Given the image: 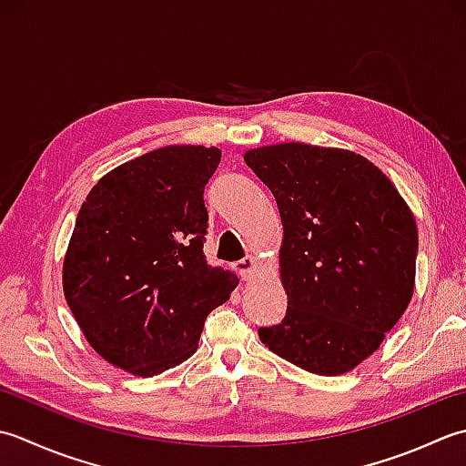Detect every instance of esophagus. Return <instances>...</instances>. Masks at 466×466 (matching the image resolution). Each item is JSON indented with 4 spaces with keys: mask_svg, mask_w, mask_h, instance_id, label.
Listing matches in <instances>:
<instances>
[{
    "mask_svg": "<svg viewBox=\"0 0 466 466\" xmlns=\"http://www.w3.org/2000/svg\"><path fill=\"white\" fill-rule=\"evenodd\" d=\"M235 268L239 269V273L243 275V278H245L247 281H249V279H253L255 269H258V259L251 258V255H247L245 259H241V261H237V263H235Z\"/></svg>",
    "mask_w": 466,
    "mask_h": 466,
    "instance_id": "34e87169",
    "label": "esophagus"
}]
</instances>
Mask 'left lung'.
I'll return each instance as SVG.
<instances>
[{
    "label": "left lung",
    "instance_id": "1",
    "mask_svg": "<svg viewBox=\"0 0 466 466\" xmlns=\"http://www.w3.org/2000/svg\"><path fill=\"white\" fill-rule=\"evenodd\" d=\"M243 158L269 187L283 225L288 313L259 338L306 372L346 374L376 352L412 299L419 229L410 207L354 150L279 142Z\"/></svg>",
    "mask_w": 466,
    "mask_h": 466
}]
</instances>
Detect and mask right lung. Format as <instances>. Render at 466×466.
<instances>
[{"label": "right lung", "mask_w": 466, "mask_h": 466, "mask_svg": "<svg viewBox=\"0 0 466 466\" xmlns=\"http://www.w3.org/2000/svg\"><path fill=\"white\" fill-rule=\"evenodd\" d=\"M221 150L170 145L112 168L82 203L64 255L66 301L94 352L150 378L191 358L239 278L203 253V191Z\"/></svg>", "instance_id": "add662e5"}]
</instances>
